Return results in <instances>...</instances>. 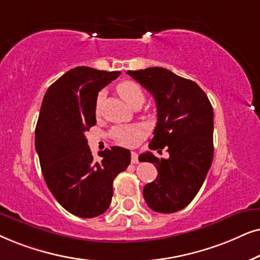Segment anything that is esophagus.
I'll return each mask as SVG.
<instances>
[{
	"mask_svg": "<svg viewBox=\"0 0 260 260\" xmlns=\"http://www.w3.org/2000/svg\"><path fill=\"white\" fill-rule=\"evenodd\" d=\"M132 162L133 164H138L139 162V159H138V154L136 152H132Z\"/></svg>",
	"mask_w": 260,
	"mask_h": 260,
	"instance_id": "obj_1",
	"label": "esophagus"
}]
</instances>
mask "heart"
<instances>
[{
  "label": "heart",
  "mask_w": 260,
  "mask_h": 260,
  "mask_svg": "<svg viewBox=\"0 0 260 260\" xmlns=\"http://www.w3.org/2000/svg\"><path fill=\"white\" fill-rule=\"evenodd\" d=\"M117 92L124 102L129 107L136 105H143L145 101V92L141 86L136 82H122L117 85ZM102 108V95L96 99L95 112L101 113ZM112 138L117 144L122 146H134L143 136V131L138 126H116L112 129Z\"/></svg>",
  "instance_id": "obj_1"
}]
</instances>
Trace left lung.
Segmentation results:
<instances>
[{"label": "left lung", "instance_id": "obj_1", "mask_svg": "<svg viewBox=\"0 0 260 260\" xmlns=\"http://www.w3.org/2000/svg\"><path fill=\"white\" fill-rule=\"evenodd\" d=\"M127 74L151 92L157 105V126L148 147L169 152L166 159L151 152L139 155L140 161H150L158 170L157 178L144 186V199L154 212H178L197 195L212 165L213 107L195 82L164 68Z\"/></svg>", "mask_w": 260, "mask_h": 260}]
</instances>
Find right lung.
Masks as SVG:
<instances>
[{
	"label": "right lung",
	"mask_w": 260,
	"mask_h": 260,
	"mask_svg": "<svg viewBox=\"0 0 260 260\" xmlns=\"http://www.w3.org/2000/svg\"><path fill=\"white\" fill-rule=\"evenodd\" d=\"M121 72L71 69L47 89L36 127V150L45 182L60 206L79 217L109 208L113 181L131 162V152L114 146L92 157L85 132L96 124L99 91Z\"/></svg>",
	"instance_id": "right-lung-1"
}]
</instances>
